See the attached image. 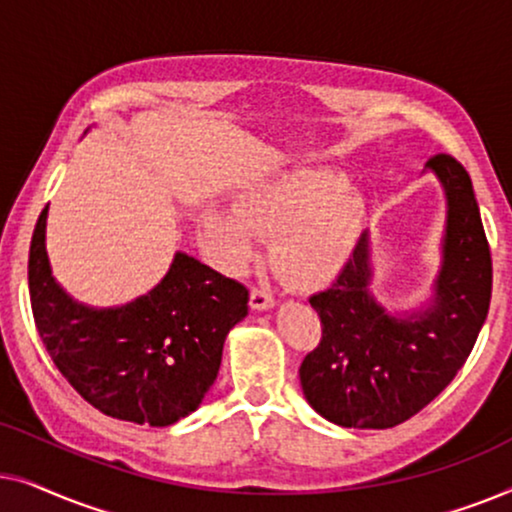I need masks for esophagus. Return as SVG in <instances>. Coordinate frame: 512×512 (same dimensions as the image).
Here are the masks:
<instances>
[{
	"label": "esophagus",
	"instance_id": "esophagus-1",
	"mask_svg": "<svg viewBox=\"0 0 512 512\" xmlns=\"http://www.w3.org/2000/svg\"><path fill=\"white\" fill-rule=\"evenodd\" d=\"M249 305H251V310H258V312L270 310V307L275 305V298H272L265 289H261V286H256V289H251Z\"/></svg>",
	"mask_w": 512,
	"mask_h": 512
}]
</instances>
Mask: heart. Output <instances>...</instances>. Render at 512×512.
Wrapping results in <instances>:
<instances>
[{"label":"heart","mask_w":512,"mask_h":512,"mask_svg":"<svg viewBox=\"0 0 512 512\" xmlns=\"http://www.w3.org/2000/svg\"><path fill=\"white\" fill-rule=\"evenodd\" d=\"M363 202L338 174L296 170L237 193L233 212L209 209L202 230L230 270L254 261L258 240L272 242V263L286 284L319 291L352 261Z\"/></svg>","instance_id":"obj_1"}]
</instances>
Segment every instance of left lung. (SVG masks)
<instances>
[{"instance_id": "1", "label": "left lung", "mask_w": 512, "mask_h": 512, "mask_svg": "<svg viewBox=\"0 0 512 512\" xmlns=\"http://www.w3.org/2000/svg\"><path fill=\"white\" fill-rule=\"evenodd\" d=\"M426 167L443 184L447 223L433 305L394 317L368 284V235L331 289L310 305L321 319L319 345L300 363L307 403L349 429H391L429 405L464 366L487 319L492 254L464 165L438 153Z\"/></svg>"}]
</instances>
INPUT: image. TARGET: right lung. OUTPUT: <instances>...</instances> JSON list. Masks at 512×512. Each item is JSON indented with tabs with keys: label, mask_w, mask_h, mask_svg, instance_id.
I'll use <instances>...</instances> for the list:
<instances>
[{
	"label": "right lung",
	"mask_w": 512,
	"mask_h": 512,
	"mask_svg": "<svg viewBox=\"0 0 512 512\" xmlns=\"http://www.w3.org/2000/svg\"><path fill=\"white\" fill-rule=\"evenodd\" d=\"M46 214L30 244V300L37 331L62 377L104 415L170 426L202 403L219 375L223 342L247 317L249 291L188 254L156 289L123 307L76 303L55 282Z\"/></svg>",
	"instance_id": "add662e5"
}]
</instances>
